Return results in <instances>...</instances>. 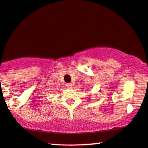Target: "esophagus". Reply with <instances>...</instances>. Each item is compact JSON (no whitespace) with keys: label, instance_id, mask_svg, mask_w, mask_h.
Wrapping results in <instances>:
<instances>
[{"label":"esophagus","instance_id":"1","mask_svg":"<svg viewBox=\"0 0 148 148\" xmlns=\"http://www.w3.org/2000/svg\"><path fill=\"white\" fill-rule=\"evenodd\" d=\"M66 86H67V88H69V89H70V88H72V84H66Z\"/></svg>","mask_w":148,"mask_h":148}]
</instances>
